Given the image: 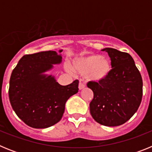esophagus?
Here are the masks:
<instances>
[{"label":"esophagus","mask_w":152,"mask_h":152,"mask_svg":"<svg viewBox=\"0 0 152 152\" xmlns=\"http://www.w3.org/2000/svg\"><path fill=\"white\" fill-rule=\"evenodd\" d=\"M85 88V85H84V84H83L82 82L79 83V85H78L79 90H82L83 88Z\"/></svg>","instance_id":"34e87169"}]
</instances>
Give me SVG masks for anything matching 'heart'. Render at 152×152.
Instances as JSON below:
<instances>
[{
    "mask_svg": "<svg viewBox=\"0 0 152 152\" xmlns=\"http://www.w3.org/2000/svg\"><path fill=\"white\" fill-rule=\"evenodd\" d=\"M74 68L80 75H87L89 80L100 81L110 72L111 63L107 58L90 54L76 58L74 61Z\"/></svg>",
    "mask_w": 152,
    "mask_h": 152,
    "instance_id": "heart-1",
    "label": "heart"
}]
</instances>
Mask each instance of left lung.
<instances>
[{
  "label": "left lung",
  "instance_id": "left-lung-1",
  "mask_svg": "<svg viewBox=\"0 0 152 152\" xmlns=\"http://www.w3.org/2000/svg\"><path fill=\"white\" fill-rule=\"evenodd\" d=\"M111 60L110 72L100 81H90L94 92L90 112L95 121L106 126L124 124L133 116L142 98V78L129 53L106 48Z\"/></svg>",
  "mask_w": 152,
  "mask_h": 152
}]
</instances>
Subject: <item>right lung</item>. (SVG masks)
I'll return each instance as SVG.
<instances>
[{
  "label": "right lung",
  "mask_w": 152,
  "mask_h": 152,
  "mask_svg": "<svg viewBox=\"0 0 152 152\" xmlns=\"http://www.w3.org/2000/svg\"><path fill=\"white\" fill-rule=\"evenodd\" d=\"M61 61L56 51L25 55L12 72L8 91L10 104L30 127L45 129L58 123L68 99L78 92V80L62 86L52 75L43 74Z\"/></svg>",
  "instance_id": "obj_1"
}]
</instances>
